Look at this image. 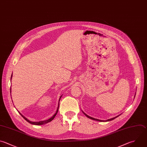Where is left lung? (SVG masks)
<instances>
[{
    "mask_svg": "<svg viewBox=\"0 0 147 147\" xmlns=\"http://www.w3.org/2000/svg\"><path fill=\"white\" fill-rule=\"evenodd\" d=\"M83 113L84 114V115L87 117H88V118H90V119H93V120H96V121H100V122H103V121H111V120H113L114 119H115V118H117V117H118L119 115H118V116H117V117H114V118H111V119H107V120H106V121H103V120H100V119H96V118H92V117H90V116H88V115H87L86 114H85L84 112H83Z\"/></svg>",
    "mask_w": 147,
    "mask_h": 147,
    "instance_id": "obj_1",
    "label": "left lung"
}]
</instances>
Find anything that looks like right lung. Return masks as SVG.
<instances>
[{"label":"right lung","instance_id":"right-lung-1","mask_svg":"<svg viewBox=\"0 0 147 147\" xmlns=\"http://www.w3.org/2000/svg\"><path fill=\"white\" fill-rule=\"evenodd\" d=\"M11 78H12V75H11ZM10 90H11V88H10ZM10 92H11V91H10ZM61 96H60V98H61ZM60 99H59V101H60ZM59 106H58V108H57V111H56V113L51 117V118H50L49 119H47V120H45V121H39V122H32V121H29V119H28L26 117H25L22 114H21L20 112V114L21 115V116L26 121H28V122H29L30 123H31V124H33V125H43V124H45V123H48V122H51V121H52L53 119V118H55V117L56 115V114H57V111H58V110H59Z\"/></svg>","mask_w":147,"mask_h":147}]
</instances>
